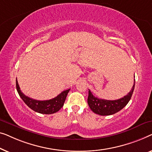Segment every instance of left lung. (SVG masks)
Listing matches in <instances>:
<instances>
[{
  "label": "left lung",
  "instance_id": "8db88e82",
  "mask_svg": "<svg viewBox=\"0 0 152 152\" xmlns=\"http://www.w3.org/2000/svg\"><path fill=\"white\" fill-rule=\"evenodd\" d=\"M134 86H135V80L132 90L123 98L115 100H109L100 99L95 97L89 89V96L87 98L89 107L95 114L101 115V116H108V115L114 114L125 107L131 99L133 94Z\"/></svg>",
  "mask_w": 152,
  "mask_h": 152
}]
</instances>
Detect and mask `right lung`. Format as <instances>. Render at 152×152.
<instances>
[{"label":"right lung","mask_w":152,"mask_h":152,"mask_svg":"<svg viewBox=\"0 0 152 152\" xmlns=\"http://www.w3.org/2000/svg\"><path fill=\"white\" fill-rule=\"evenodd\" d=\"M16 84L17 91H18L20 97L25 102V103L34 112L43 114H51L58 112L62 108V107L63 106L67 94L70 90V89H69L63 91L56 97L52 98V99L47 100H37L27 96L20 91L17 79Z\"/></svg>","instance_id":"right-lung-1"}]
</instances>
